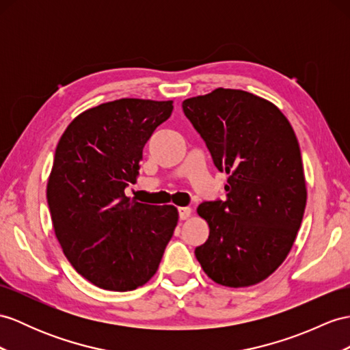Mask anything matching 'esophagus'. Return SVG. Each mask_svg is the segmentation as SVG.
Listing matches in <instances>:
<instances>
[{"label": "esophagus", "mask_w": 350, "mask_h": 350, "mask_svg": "<svg viewBox=\"0 0 350 350\" xmlns=\"http://www.w3.org/2000/svg\"><path fill=\"white\" fill-rule=\"evenodd\" d=\"M178 214H180V219H187L191 215V208H178Z\"/></svg>", "instance_id": "1"}]
</instances>
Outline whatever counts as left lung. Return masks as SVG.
<instances>
[{
  "mask_svg": "<svg viewBox=\"0 0 350 350\" xmlns=\"http://www.w3.org/2000/svg\"><path fill=\"white\" fill-rule=\"evenodd\" d=\"M183 109L228 175L226 199L198 208L209 237L196 258L219 285L258 284L291 251L308 199L293 126L275 104L236 89L185 99Z\"/></svg>",
  "mask_w": 350,
  "mask_h": 350,
  "instance_id": "1",
  "label": "left lung"
}]
</instances>
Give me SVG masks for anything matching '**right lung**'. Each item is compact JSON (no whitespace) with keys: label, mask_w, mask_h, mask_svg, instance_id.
Here are the masks:
<instances>
[{"label":"right lung","mask_w":350,"mask_h":350,"mask_svg":"<svg viewBox=\"0 0 350 350\" xmlns=\"http://www.w3.org/2000/svg\"><path fill=\"white\" fill-rule=\"evenodd\" d=\"M172 100L123 98L77 116L59 139L47 203L65 257L89 282L132 291L154 276L178 223L172 204L127 198Z\"/></svg>","instance_id":"right-lung-1"}]
</instances>
